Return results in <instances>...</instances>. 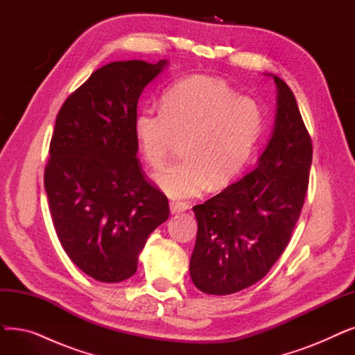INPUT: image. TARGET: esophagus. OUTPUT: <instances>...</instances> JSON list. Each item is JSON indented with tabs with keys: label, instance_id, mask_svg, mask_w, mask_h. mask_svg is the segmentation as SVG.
I'll return each instance as SVG.
<instances>
[{
	"label": "esophagus",
	"instance_id": "obj_1",
	"mask_svg": "<svg viewBox=\"0 0 355 355\" xmlns=\"http://www.w3.org/2000/svg\"><path fill=\"white\" fill-rule=\"evenodd\" d=\"M170 210H171L173 214L181 213V211L189 210V204L187 202H182V201H171L170 202Z\"/></svg>",
	"mask_w": 355,
	"mask_h": 355
}]
</instances>
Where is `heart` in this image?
Returning a JSON list of instances; mask_svg holds the SVG:
<instances>
[{
	"mask_svg": "<svg viewBox=\"0 0 355 355\" xmlns=\"http://www.w3.org/2000/svg\"><path fill=\"white\" fill-rule=\"evenodd\" d=\"M265 128L260 105L225 80L191 76L168 87L161 107L148 106L135 118L141 154L161 166L182 139V159L154 175L158 187L173 198L223 189L249 164Z\"/></svg>",
	"mask_w": 355,
	"mask_h": 355,
	"instance_id": "obj_1",
	"label": "heart"
}]
</instances>
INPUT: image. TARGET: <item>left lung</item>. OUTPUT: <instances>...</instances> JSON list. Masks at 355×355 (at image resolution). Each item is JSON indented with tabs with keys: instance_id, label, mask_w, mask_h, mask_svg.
Returning <instances> with one entry per match:
<instances>
[{
	"instance_id": "left-lung-1",
	"label": "left lung",
	"mask_w": 355,
	"mask_h": 355,
	"mask_svg": "<svg viewBox=\"0 0 355 355\" xmlns=\"http://www.w3.org/2000/svg\"><path fill=\"white\" fill-rule=\"evenodd\" d=\"M273 135L254 170L194 206L190 275L209 295H230L265 277L291 241L309 184L312 139L291 87L277 76Z\"/></svg>"
}]
</instances>
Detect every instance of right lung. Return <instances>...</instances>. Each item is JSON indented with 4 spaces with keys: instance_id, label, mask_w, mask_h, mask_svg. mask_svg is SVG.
<instances>
[{
    "instance_id": "add662e5",
    "label": "right lung",
    "mask_w": 355,
    "mask_h": 355,
    "mask_svg": "<svg viewBox=\"0 0 355 355\" xmlns=\"http://www.w3.org/2000/svg\"><path fill=\"white\" fill-rule=\"evenodd\" d=\"M165 64L109 63L55 116L44 166L53 225L71 262L99 282L132 276L148 236L170 216L142 171L135 137L139 95Z\"/></svg>"
}]
</instances>
